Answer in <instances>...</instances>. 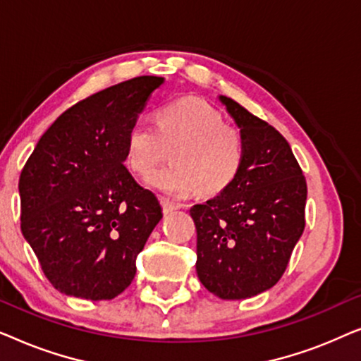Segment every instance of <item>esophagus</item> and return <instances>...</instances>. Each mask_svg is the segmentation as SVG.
I'll list each match as a JSON object with an SVG mask.
<instances>
[{
  "mask_svg": "<svg viewBox=\"0 0 361 361\" xmlns=\"http://www.w3.org/2000/svg\"><path fill=\"white\" fill-rule=\"evenodd\" d=\"M161 205H162V210H164V214H169V212L179 209V205H177L176 202L166 199V197H161Z\"/></svg>",
  "mask_w": 361,
  "mask_h": 361,
  "instance_id": "34e87169",
  "label": "esophagus"
}]
</instances>
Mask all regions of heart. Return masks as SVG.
<instances>
[{
    "mask_svg": "<svg viewBox=\"0 0 361 361\" xmlns=\"http://www.w3.org/2000/svg\"><path fill=\"white\" fill-rule=\"evenodd\" d=\"M167 147H174V166L156 172L149 182L169 195H219L243 169L241 131L225 125L224 115L200 98L167 103L156 113V128L145 121L133 123L125 136L126 164L136 174L151 176Z\"/></svg>",
    "mask_w": 361,
    "mask_h": 361,
    "instance_id": "b5f03b06",
    "label": "heart"
}]
</instances>
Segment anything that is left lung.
I'll return each mask as SVG.
<instances>
[{"instance_id": "1", "label": "left lung", "mask_w": 361, "mask_h": 361, "mask_svg": "<svg viewBox=\"0 0 361 361\" xmlns=\"http://www.w3.org/2000/svg\"><path fill=\"white\" fill-rule=\"evenodd\" d=\"M245 141L238 179L190 209L197 276L220 299L264 293L284 274L302 235L307 184L289 142L261 118L220 97Z\"/></svg>"}]
</instances>
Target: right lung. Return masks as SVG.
Wrapping results in <instances>:
<instances>
[{
	"label": "right lung",
	"instance_id": "obj_1",
	"mask_svg": "<svg viewBox=\"0 0 361 361\" xmlns=\"http://www.w3.org/2000/svg\"><path fill=\"white\" fill-rule=\"evenodd\" d=\"M162 82L135 77L75 103L23 167L21 231L63 294L108 300L135 279L136 256L162 209L123 164L125 136Z\"/></svg>",
	"mask_w": 361,
	"mask_h": 361
}]
</instances>
